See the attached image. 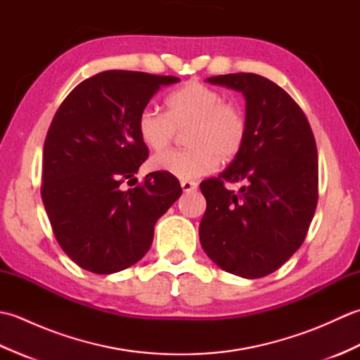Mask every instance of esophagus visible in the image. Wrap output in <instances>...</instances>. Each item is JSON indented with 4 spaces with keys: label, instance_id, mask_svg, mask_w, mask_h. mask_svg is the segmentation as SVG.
<instances>
[{
    "label": "esophagus",
    "instance_id": "obj_1",
    "mask_svg": "<svg viewBox=\"0 0 360 360\" xmlns=\"http://www.w3.org/2000/svg\"><path fill=\"white\" fill-rule=\"evenodd\" d=\"M181 187H182V190H184L186 193H188V192H193V190H196L198 184H196L195 181H182L181 182Z\"/></svg>",
    "mask_w": 360,
    "mask_h": 360
}]
</instances>
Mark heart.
I'll return each mask as SVG.
<instances>
[{
    "label": "heart",
    "mask_w": 360,
    "mask_h": 360,
    "mask_svg": "<svg viewBox=\"0 0 360 360\" xmlns=\"http://www.w3.org/2000/svg\"><path fill=\"white\" fill-rule=\"evenodd\" d=\"M167 112L145 108L137 119V133L153 151L167 148L176 129H187L186 150H173L151 159L155 172L178 179L209 174L219 160L240 155L248 137V117L238 105L226 102L218 89L201 82H188L168 96Z\"/></svg>",
    "instance_id": "b5f03b06"
}]
</instances>
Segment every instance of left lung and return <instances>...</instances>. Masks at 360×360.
Segmentation results:
<instances>
[{
  "label": "left lung",
  "mask_w": 360,
  "mask_h": 360,
  "mask_svg": "<svg viewBox=\"0 0 360 360\" xmlns=\"http://www.w3.org/2000/svg\"><path fill=\"white\" fill-rule=\"evenodd\" d=\"M246 101L248 137L218 178L201 182L207 207L200 224L205 254L243 278L277 271L307 236L317 205V147L294 98L258 74L209 77ZM243 181L238 194L224 182Z\"/></svg>",
  "instance_id": "obj_1"
}]
</instances>
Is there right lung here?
Instances as JSON below:
<instances>
[{
    "label": "right lung",
    "instance_id": "right-lung-1",
    "mask_svg": "<svg viewBox=\"0 0 360 360\" xmlns=\"http://www.w3.org/2000/svg\"><path fill=\"white\" fill-rule=\"evenodd\" d=\"M173 75L103 71L75 86L52 119L43 148L41 200L53 235L74 263L94 274L124 271L147 254L156 221L182 193L155 172L122 190L148 158L137 119Z\"/></svg>",
    "mask_w": 360,
    "mask_h": 360
}]
</instances>
